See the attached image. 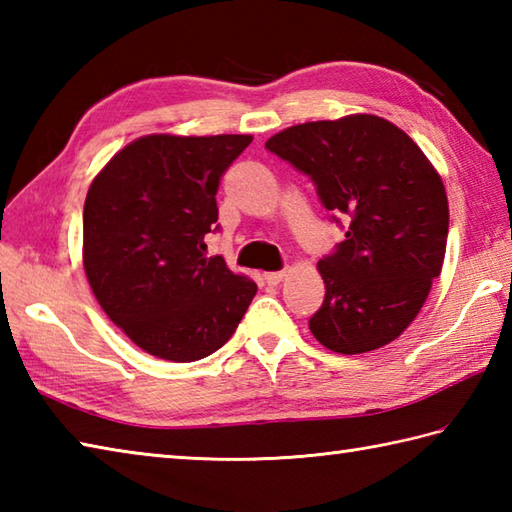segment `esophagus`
I'll use <instances>...</instances> for the list:
<instances>
[{
	"label": "esophagus",
	"mask_w": 512,
	"mask_h": 512,
	"mask_svg": "<svg viewBox=\"0 0 512 512\" xmlns=\"http://www.w3.org/2000/svg\"><path fill=\"white\" fill-rule=\"evenodd\" d=\"M286 277V270H277V273H264V279L268 284H279Z\"/></svg>",
	"instance_id": "1"
}]
</instances>
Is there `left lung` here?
Listing matches in <instances>:
<instances>
[{
  "label": "left lung",
  "instance_id": "8db88e82",
  "mask_svg": "<svg viewBox=\"0 0 512 512\" xmlns=\"http://www.w3.org/2000/svg\"><path fill=\"white\" fill-rule=\"evenodd\" d=\"M266 148L350 219L344 242L317 264L326 297L310 333L339 355L390 344L442 273L448 197L437 168L402 128L368 113L284 128Z\"/></svg>",
  "mask_w": 512,
  "mask_h": 512
}]
</instances>
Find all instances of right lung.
<instances>
[{
    "label": "right lung",
    "instance_id": "right-lung-1",
    "mask_svg": "<svg viewBox=\"0 0 512 512\" xmlns=\"http://www.w3.org/2000/svg\"><path fill=\"white\" fill-rule=\"evenodd\" d=\"M253 135L137 137L95 175L84 270L110 322L148 355L186 364L222 348L257 293L206 257L217 188Z\"/></svg>",
    "mask_w": 512,
    "mask_h": 512
}]
</instances>
